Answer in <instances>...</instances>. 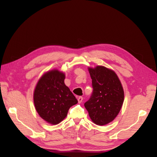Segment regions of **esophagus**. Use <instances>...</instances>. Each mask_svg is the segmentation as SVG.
<instances>
[{
    "instance_id": "obj_1",
    "label": "esophagus",
    "mask_w": 157,
    "mask_h": 157,
    "mask_svg": "<svg viewBox=\"0 0 157 157\" xmlns=\"http://www.w3.org/2000/svg\"><path fill=\"white\" fill-rule=\"evenodd\" d=\"M82 100H83V98L82 96H79L78 98V103H81L82 101Z\"/></svg>"
}]
</instances>
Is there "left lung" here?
<instances>
[{
	"label": "left lung",
	"instance_id": "1",
	"mask_svg": "<svg viewBox=\"0 0 157 157\" xmlns=\"http://www.w3.org/2000/svg\"><path fill=\"white\" fill-rule=\"evenodd\" d=\"M93 91L85 102L92 121L98 125H105L117 116L124 101V90L114 71L103 66L89 68Z\"/></svg>",
	"mask_w": 157,
	"mask_h": 157
}]
</instances>
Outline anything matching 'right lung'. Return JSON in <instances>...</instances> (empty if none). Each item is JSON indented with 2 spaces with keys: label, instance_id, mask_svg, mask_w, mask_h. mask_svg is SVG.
<instances>
[{
  "label": "right lung",
  "instance_id": "1",
  "mask_svg": "<svg viewBox=\"0 0 157 157\" xmlns=\"http://www.w3.org/2000/svg\"><path fill=\"white\" fill-rule=\"evenodd\" d=\"M65 75L58 70L45 73L38 82L34 92V103L37 113L52 124L62 121L69 108L78 103L64 83Z\"/></svg>",
  "mask_w": 157,
  "mask_h": 157
}]
</instances>
